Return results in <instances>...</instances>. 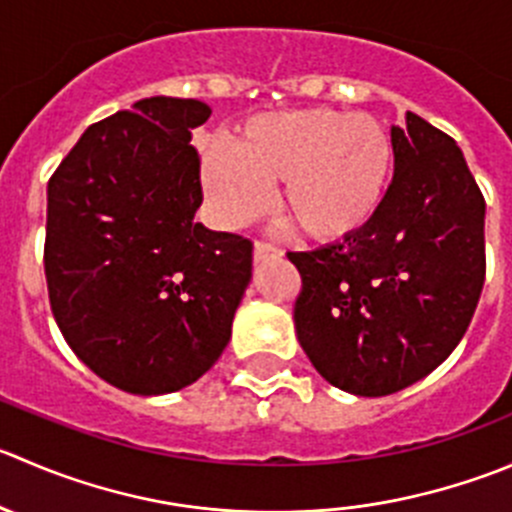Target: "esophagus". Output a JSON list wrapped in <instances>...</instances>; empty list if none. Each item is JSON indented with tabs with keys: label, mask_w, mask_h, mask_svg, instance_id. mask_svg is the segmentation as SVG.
I'll return each mask as SVG.
<instances>
[{
	"label": "esophagus",
	"mask_w": 512,
	"mask_h": 512,
	"mask_svg": "<svg viewBox=\"0 0 512 512\" xmlns=\"http://www.w3.org/2000/svg\"><path fill=\"white\" fill-rule=\"evenodd\" d=\"M282 252L277 250V247L272 245H265V242H255V247H252V257H255V262H265V260H272V257H280Z\"/></svg>",
	"instance_id": "34e87169"
}]
</instances>
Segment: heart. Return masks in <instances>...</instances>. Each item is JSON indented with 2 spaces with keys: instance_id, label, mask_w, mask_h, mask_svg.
Instances as JSON below:
<instances>
[{
  "instance_id": "obj_1",
  "label": "heart",
  "mask_w": 512,
  "mask_h": 512,
  "mask_svg": "<svg viewBox=\"0 0 512 512\" xmlns=\"http://www.w3.org/2000/svg\"><path fill=\"white\" fill-rule=\"evenodd\" d=\"M390 162L393 147L377 119L312 107L250 119L232 150L207 152L202 172L225 225L260 215L270 200L267 185L280 182L282 215L312 240H337L375 215Z\"/></svg>"
}]
</instances>
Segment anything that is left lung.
I'll return each mask as SVG.
<instances>
[{
    "instance_id": "1",
    "label": "left lung",
    "mask_w": 512,
    "mask_h": 512,
    "mask_svg": "<svg viewBox=\"0 0 512 512\" xmlns=\"http://www.w3.org/2000/svg\"><path fill=\"white\" fill-rule=\"evenodd\" d=\"M395 172L360 230L287 252L295 330L330 385L382 398L458 347L485 282V200L453 137L418 114L390 130Z\"/></svg>"
}]
</instances>
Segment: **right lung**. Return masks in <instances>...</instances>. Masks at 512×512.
<instances>
[{
	"mask_svg": "<svg viewBox=\"0 0 512 512\" xmlns=\"http://www.w3.org/2000/svg\"><path fill=\"white\" fill-rule=\"evenodd\" d=\"M200 99L150 97L87 127L47 185L44 275L74 355L132 395L200 380L232 335L252 242L195 222Z\"/></svg>",
	"mask_w": 512,
	"mask_h": 512,
	"instance_id": "right-lung-1",
	"label": "right lung"
}]
</instances>
